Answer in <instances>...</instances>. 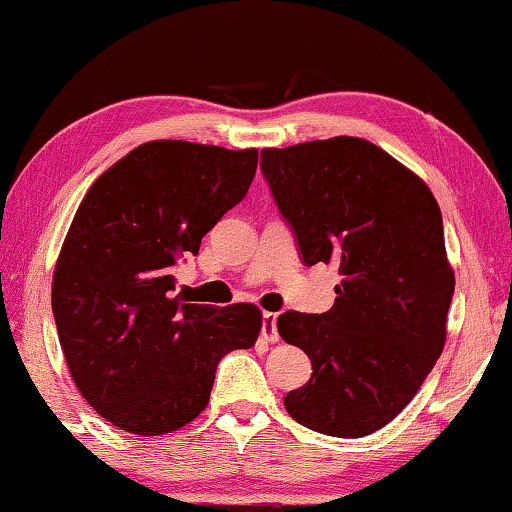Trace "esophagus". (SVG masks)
I'll return each instance as SVG.
<instances>
[{"instance_id":"1","label":"esophagus","mask_w":512,"mask_h":512,"mask_svg":"<svg viewBox=\"0 0 512 512\" xmlns=\"http://www.w3.org/2000/svg\"><path fill=\"white\" fill-rule=\"evenodd\" d=\"M261 336L268 343H277L280 341V334H277V315L275 313H263V329Z\"/></svg>"}]
</instances>
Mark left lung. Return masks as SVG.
Wrapping results in <instances>:
<instances>
[{
    "mask_svg": "<svg viewBox=\"0 0 512 512\" xmlns=\"http://www.w3.org/2000/svg\"><path fill=\"white\" fill-rule=\"evenodd\" d=\"M261 169L305 265L336 263L334 308L277 317L313 376L284 397L301 426L364 437L400 414L447 341L454 270L423 178L378 145L336 136L265 148Z\"/></svg>",
    "mask_w": 512,
    "mask_h": 512,
    "instance_id": "8db88e82",
    "label": "left lung"
}]
</instances>
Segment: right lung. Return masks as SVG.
Returning <instances> with one entry per match:
<instances>
[{
	"instance_id": "add662e5",
	"label": "right lung",
	"mask_w": 512,
	"mask_h": 512,
	"mask_svg": "<svg viewBox=\"0 0 512 512\" xmlns=\"http://www.w3.org/2000/svg\"><path fill=\"white\" fill-rule=\"evenodd\" d=\"M256 167V148L150 141L103 171L79 204L51 308L72 381L119 430L183 428L207 409L218 360L261 334L256 305L185 303L171 275L242 202Z\"/></svg>"
}]
</instances>
